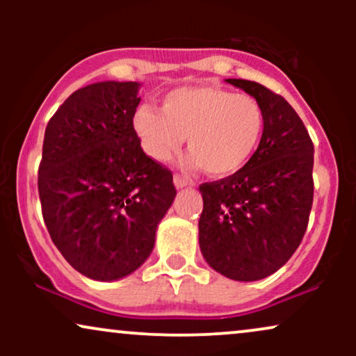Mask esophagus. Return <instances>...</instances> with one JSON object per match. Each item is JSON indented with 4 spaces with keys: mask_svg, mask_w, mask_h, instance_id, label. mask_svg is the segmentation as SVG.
I'll use <instances>...</instances> for the list:
<instances>
[{
    "mask_svg": "<svg viewBox=\"0 0 356 356\" xmlns=\"http://www.w3.org/2000/svg\"><path fill=\"white\" fill-rule=\"evenodd\" d=\"M174 184H175V187H177V189H182V187L191 186L192 182L187 177H184V175H181V174H174Z\"/></svg>",
    "mask_w": 356,
    "mask_h": 356,
    "instance_id": "34e87169",
    "label": "esophagus"
}]
</instances>
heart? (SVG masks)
<instances>
[{"label": "heart", "mask_w": 356, "mask_h": 356, "mask_svg": "<svg viewBox=\"0 0 356 356\" xmlns=\"http://www.w3.org/2000/svg\"><path fill=\"white\" fill-rule=\"evenodd\" d=\"M263 105L248 93L219 87H181L165 93L161 112L140 107L134 130L149 157L169 161L187 138L186 164L226 177L248 164L263 138Z\"/></svg>", "instance_id": "obj_1"}]
</instances>
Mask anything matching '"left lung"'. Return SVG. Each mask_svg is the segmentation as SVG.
<instances>
[{"label":"left lung","mask_w":356,"mask_h":356,"mask_svg":"<svg viewBox=\"0 0 356 356\" xmlns=\"http://www.w3.org/2000/svg\"><path fill=\"white\" fill-rule=\"evenodd\" d=\"M263 105V138L243 169L201 184L199 246L212 269L234 281H257L293 256L313 204L314 147L295 108L256 81L227 79Z\"/></svg>","instance_id":"1"}]
</instances>
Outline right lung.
<instances>
[{"instance_id": "obj_1", "label": "right lung", "mask_w": 356, "mask_h": 356, "mask_svg": "<svg viewBox=\"0 0 356 356\" xmlns=\"http://www.w3.org/2000/svg\"><path fill=\"white\" fill-rule=\"evenodd\" d=\"M137 81H99L73 92L44 130L38 169L53 244L90 280L129 276L152 252L172 206V172L140 147Z\"/></svg>"}]
</instances>
